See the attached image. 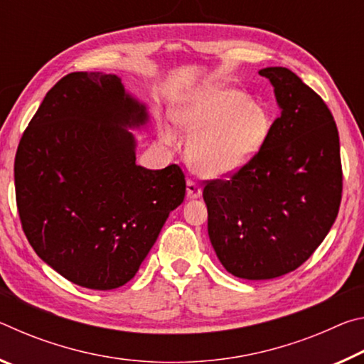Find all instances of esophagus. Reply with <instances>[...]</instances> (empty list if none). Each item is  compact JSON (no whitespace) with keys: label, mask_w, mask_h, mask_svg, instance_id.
Instances as JSON below:
<instances>
[{"label":"esophagus","mask_w":364,"mask_h":364,"mask_svg":"<svg viewBox=\"0 0 364 364\" xmlns=\"http://www.w3.org/2000/svg\"><path fill=\"white\" fill-rule=\"evenodd\" d=\"M200 194H202V189H200L199 184L193 181V180H188V183H186L188 199H197V197H200Z\"/></svg>","instance_id":"34e87169"}]
</instances>
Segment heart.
<instances>
[{
  "label": "heart",
  "mask_w": 364,
  "mask_h": 364,
  "mask_svg": "<svg viewBox=\"0 0 364 364\" xmlns=\"http://www.w3.org/2000/svg\"><path fill=\"white\" fill-rule=\"evenodd\" d=\"M175 120L189 141L188 160L197 173L225 176L254 159L268 139L271 120L247 95L236 90H208L191 96L178 107ZM162 141L173 146L176 133L162 130Z\"/></svg>",
  "instance_id": "1"
}]
</instances>
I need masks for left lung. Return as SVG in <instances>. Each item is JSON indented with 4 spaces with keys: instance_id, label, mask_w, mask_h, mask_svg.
<instances>
[{
    "instance_id": "obj_1",
    "label": "left lung",
    "mask_w": 364,
    "mask_h": 364,
    "mask_svg": "<svg viewBox=\"0 0 364 364\" xmlns=\"http://www.w3.org/2000/svg\"><path fill=\"white\" fill-rule=\"evenodd\" d=\"M281 115L268 139L230 180L207 181L208 237L236 278L273 279L311 257L342 199L338 132L331 110L286 67L260 72Z\"/></svg>"
}]
</instances>
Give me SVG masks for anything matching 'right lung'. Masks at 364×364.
Instances as JSON below:
<instances>
[{
	"instance_id": "right-lung-1",
	"label": "right lung",
	"mask_w": 364,
	"mask_h": 364,
	"mask_svg": "<svg viewBox=\"0 0 364 364\" xmlns=\"http://www.w3.org/2000/svg\"><path fill=\"white\" fill-rule=\"evenodd\" d=\"M147 119L117 75L73 72L48 91L22 134L14 162L22 230L36 255L73 284H127L184 200L178 165H136L128 128Z\"/></svg>"
}]
</instances>
